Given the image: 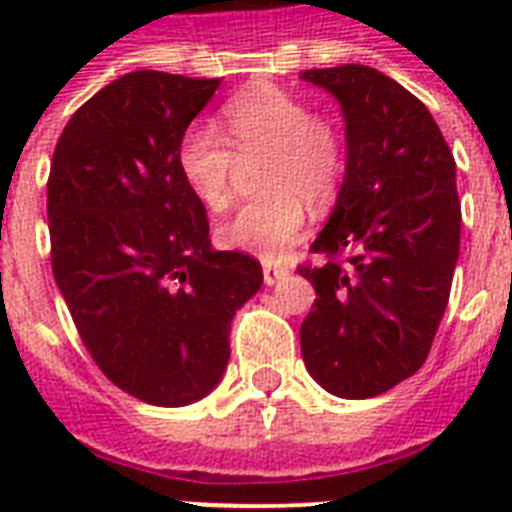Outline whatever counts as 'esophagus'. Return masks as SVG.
<instances>
[{"instance_id":"esophagus-1","label":"esophagus","mask_w":512,"mask_h":512,"mask_svg":"<svg viewBox=\"0 0 512 512\" xmlns=\"http://www.w3.org/2000/svg\"><path fill=\"white\" fill-rule=\"evenodd\" d=\"M287 265H281V263H273V260H265L263 263V279L265 284L271 287V284H276L279 279H284L287 276Z\"/></svg>"}]
</instances>
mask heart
I'll return each instance as SVG.
<instances>
[{"mask_svg": "<svg viewBox=\"0 0 512 512\" xmlns=\"http://www.w3.org/2000/svg\"><path fill=\"white\" fill-rule=\"evenodd\" d=\"M225 135L209 124H193L177 143V170L188 191L212 212H223L233 196L239 159H263L249 201L217 225V241L260 257H276L300 239L308 204H332L345 175V148L337 127L316 116L305 100L279 87H257L223 106ZM229 140L225 141L224 138Z\"/></svg>", "mask_w": 512, "mask_h": 512, "instance_id": "1", "label": "heart"}]
</instances>
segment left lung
Instances as JSON below:
<instances>
[{"instance_id":"obj_1","label":"left lung","mask_w":512,"mask_h":512,"mask_svg":"<svg viewBox=\"0 0 512 512\" xmlns=\"http://www.w3.org/2000/svg\"><path fill=\"white\" fill-rule=\"evenodd\" d=\"M345 116L335 209L300 265L316 303L300 327L308 372L340 398L380 396L430 353L460 257L454 156L422 100L377 68L303 71Z\"/></svg>"}]
</instances>
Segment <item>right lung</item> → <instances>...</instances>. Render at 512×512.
<instances>
[{"instance_id":"right-lung-1","label":"right lung","mask_w":512,"mask_h":512,"mask_svg":"<svg viewBox=\"0 0 512 512\" xmlns=\"http://www.w3.org/2000/svg\"><path fill=\"white\" fill-rule=\"evenodd\" d=\"M220 87L132 71L92 95L60 135L47 180L52 273L100 372L154 406L215 388L231 319L263 284L244 252H215L177 143Z\"/></svg>"}]
</instances>
